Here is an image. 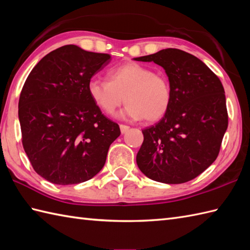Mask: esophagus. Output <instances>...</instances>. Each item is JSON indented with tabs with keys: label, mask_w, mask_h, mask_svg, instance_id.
Here are the masks:
<instances>
[{
	"label": "esophagus",
	"mask_w": 250,
	"mask_h": 250,
	"mask_svg": "<svg viewBox=\"0 0 250 250\" xmlns=\"http://www.w3.org/2000/svg\"><path fill=\"white\" fill-rule=\"evenodd\" d=\"M120 128H121V132H122V134H126V132L128 131V129H129V126L120 125Z\"/></svg>",
	"instance_id": "obj_1"
}]
</instances>
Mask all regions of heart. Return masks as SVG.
I'll use <instances>...</instances> for the list:
<instances>
[{
  "mask_svg": "<svg viewBox=\"0 0 250 250\" xmlns=\"http://www.w3.org/2000/svg\"><path fill=\"white\" fill-rule=\"evenodd\" d=\"M107 80L92 78L87 83L88 96L104 113L113 114L123 102L126 107L118 114L122 120L156 122L168 112L172 94L165 75L131 62L110 68Z\"/></svg>",
  "mask_w": 250,
  "mask_h": 250,
  "instance_id": "heart-1",
  "label": "heart"
}]
</instances>
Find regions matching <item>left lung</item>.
Wrapping results in <instances>:
<instances>
[{
    "label": "left lung",
    "mask_w": 250,
    "mask_h": 250,
    "mask_svg": "<svg viewBox=\"0 0 250 250\" xmlns=\"http://www.w3.org/2000/svg\"><path fill=\"white\" fill-rule=\"evenodd\" d=\"M134 60L162 66L172 94L168 112L142 130L138 167L148 179L166 184L195 179L217 158L228 128L223 84L201 60L180 49Z\"/></svg>",
    "instance_id": "8db88e82"
}]
</instances>
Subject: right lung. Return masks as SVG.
<instances>
[{"instance_id":"1","label":"right lung","mask_w":250,"mask_h":250,"mask_svg":"<svg viewBox=\"0 0 250 250\" xmlns=\"http://www.w3.org/2000/svg\"><path fill=\"white\" fill-rule=\"evenodd\" d=\"M110 62L109 54L66 45L27 77L18 104L22 144L36 173L53 184L91 180L121 135L87 94L88 81Z\"/></svg>"}]
</instances>
